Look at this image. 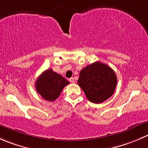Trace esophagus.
I'll use <instances>...</instances> for the list:
<instances>
[{
    "mask_svg": "<svg viewBox=\"0 0 148 148\" xmlns=\"http://www.w3.org/2000/svg\"><path fill=\"white\" fill-rule=\"evenodd\" d=\"M69 80V82H71V83H74V79L73 78V77H71V78H70Z\"/></svg>",
    "mask_w": 148,
    "mask_h": 148,
    "instance_id": "esophagus-1",
    "label": "esophagus"
}]
</instances>
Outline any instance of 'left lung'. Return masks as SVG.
<instances>
[{"label":"left lung","mask_w":148,"mask_h":148,"mask_svg":"<svg viewBox=\"0 0 148 148\" xmlns=\"http://www.w3.org/2000/svg\"><path fill=\"white\" fill-rule=\"evenodd\" d=\"M77 82L91 102L99 104L114 94L117 79L112 69L96 62L82 69Z\"/></svg>","instance_id":"1"}]
</instances>
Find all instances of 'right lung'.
Instances as JSON below:
<instances>
[{
    "instance_id": "1",
    "label": "right lung",
    "mask_w": 148,
    "mask_h": 148,
    "mask_svg": "<svg viewBox=\"0 0 148 148\" xmlns=\"http://www.w3.org/2000/svg\"><path fill=\"white\" fill-rule=\"evenodd\" d=\"M69 84L62 75L51 69L44 71L36 81V89L43 99L53 102L60 95L62 89Z\"/></svg>"
}]
</instances>
